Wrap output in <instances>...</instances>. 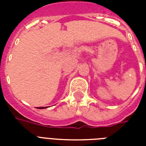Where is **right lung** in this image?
Masks as SVG:
<instances>
[{
    "label": "right lung",
    "mask_w": 146,
    "mask_h": 146,
    "mask_svg": "<svg viewBox=\"0 0 146 146\" xmlns=\"http://www.w3.org/2000/svg\"><path fill=\"white\" fill-rule=\"evenodd\" d=\"M47 107H39V108H38V109H44V108H46Z\"/></svg>",
    "instance_id": "add662e5"
}]
</instances>
